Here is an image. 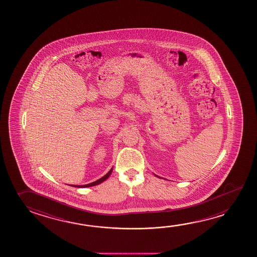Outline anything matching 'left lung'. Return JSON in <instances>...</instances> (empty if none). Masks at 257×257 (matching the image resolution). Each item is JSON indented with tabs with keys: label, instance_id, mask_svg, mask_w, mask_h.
<instances>
[{
	"label": "left lung",
	"instance_id": "8db88e82",
	"mask_svg": "<svg viewBox=\"0 0 257 257\" xmlns=\"http://www.w3.org/2000/svg\"><path fill=\"white\" fill-rule=\"evenodd\" d=\"M157 177H158V176H157Z\"/></svg>",
	"mask_w": 257,
	"mask_h": 257
}]
</instances>
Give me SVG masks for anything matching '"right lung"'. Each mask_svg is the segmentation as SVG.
<instances>
[{
  "mask_svg": "<svg viewBox=\"0 0 257 257\" xmlns=\"http://www.w3.org/2000/svg\"><path fill=\"white\" fill-rule=\"evenodd\" d=\"M113 171V169H111L109 170V172L107 173V174H105L104 177H101L100 179H98L97 181L92 182V183H90V184H88V185H72V186H74V187H89V186H94V185H98V184H101L102 182L105 181V179H107L108 177H109L110 175H111V173Z\"/></svg>",
  "mask_w": 257,
  "mask_h": 257,
  "instance_id": "right-lung-1",
  "label": "right lung"
}]
</instances>
